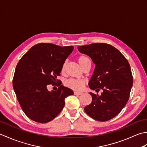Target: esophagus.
<instances>
[{
    "mask_svg": "<svg viewBox=\"0 0 147 147\" xmlns=\"http://www.w3.org/2000/svg\"><path fill=\"white\" fill-rule=\"evenodd\" d=\"M74 94L75 95H82V93H80V92H74Z\"/></svg>",
    "mask_w": 147,
    "mask_h": 147,
    "instance_id": "obj_1",
    "label": "esophagus"
}]
</instances>
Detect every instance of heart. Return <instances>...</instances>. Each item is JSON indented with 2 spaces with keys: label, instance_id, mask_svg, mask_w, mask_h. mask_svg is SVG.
I'll return each instance as SVG.
<instances>
[{
  "label": "heart",
  "instance_id": "obj_1",
  "mask_svg": "<svg viewBox=\"0 0 147 147\" xmlns=\"http://www.w3.org/2000/svg\"><path fill=\"white\" fill-rule=\"evenodd\" d=\"M78 62L80 64L81 67L83 69L85 66L88 65H91V61H90V59L86 55H80L77 59ZM67 62L65 61L63 64L62 66V72L64 73L65 71V68H66ZM65 85L68 88H69L73 90H75L77 92L82 91L83 89V87L85 85V81L81 79H69L67 80L66 82H65Z\"/></svg>",
  "mask_w": 147,
  "mask_h": 147
}]
</instances>
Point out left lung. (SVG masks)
<instances>
[{
	"label": "left lung",
	"mask_w": 147,
	"mask_h": 147,
	"mask_svg": "<svg viewBox=\"0 0 147 147\" xmlns=\"http://www.w3.org/2000/svg\"><path fill=\"white\" fill-rule=\"evenodd\" d=\"M82 54L90 56L95 67L89 87L99 96L90 93L92 102L85 107L90 117L98 121H107L119 113L127 104L133 86L130 65L125 57L107 43H95L78 47Z\"/></svg>",
	"instance_id": "left-lung-1"
}]
</instances>
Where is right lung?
Wrapping results in <instances>:
<instances>
[{"instance_id":"add662e5","label":"right lung","mask_w":147,"mask_h":147,"mask_svg":"<svg viewBox=\"0 0 147 147\" xmlns=\"http://www.w3.org/2000/svg\"><path fill=\"white\" fill-rule=\"evenodd\" d=\"M73 49V46L40 43L18 62L12 85L22 110L32 120L40 123L53 120L63 109L65 98L73 95V90L56 80ZM50 84L59 86L58 90L49 92Z\"/></svg>"}]
</instances>
